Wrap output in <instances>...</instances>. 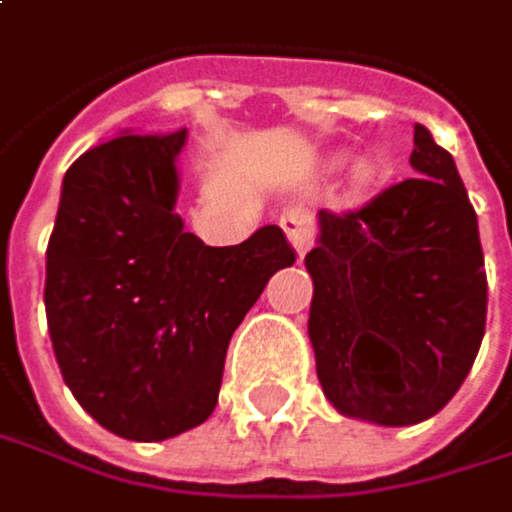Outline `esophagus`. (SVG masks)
Here are the masks:
<instances>
[{
    "mask_svg": "<svg viewBox=\"0 0 512 512\" xmlns=\"http://www.w3.org/2000/svg\"><path fill=\"white\" fill-rule=\"evenodd\" d=\"M279 224H282V230L288 233L291 245H294L300 254H306V251L312 248V242H315V236H318V224H315V215H312L306 206L288 209V212L282 215Z\"/></svg>",
    "mask_w": 512,
    "mask_h": 512,
    "instance_id": "obj_1",
    "label": "esophagus"
}]
</instances>
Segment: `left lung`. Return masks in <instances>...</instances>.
<instances>
[{"instance_id":"1","label":"left lung","mask_w":512,"mask_h":512,"mask_svg":"<svg viewBox=\"0 0 512 512\" xmlns=\"http://www.w3.org/2000/svg\"><path fill=\"white\" fill-rule=\"evenodd\" d=\"M411 167L417 176L357 209H321V242L306 254L318 381L342 414L381 426L435 417L486 333L477 212L453 155L423 125Z\"/></svg>"}]
</instances>
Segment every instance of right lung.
<instances>
[{
	"label": "right lung",
	"mask_w": 512,
	"mask_h": 512,
	"mask_svg": "<svg viewBox=\"0 0 512 512\" xmlns=\"http://www.w3.org/2000/svg\"><path fill=\"white\" fill-rule=\"evenodd\" d=\"M182 146L185 128L83 152L47 242L44 306L62 378L128 441L173 438L215 411L233 330L297 261L276 224L221 248L185 233L173 212Z\"/></svg>",
	"instance_id": "1"
}]
</instances>
